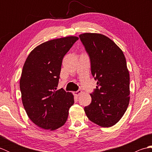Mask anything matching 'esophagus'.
<instances>
[{
    "instance_id": "34e87169",
    "label": "esophagus",
    "mask_w": 152,
    "mask_h": 152,
    "mask_svg": "<svg viewBox=\"0 0 152 152\" xmlns=\"http://www.w3.org/2000/svg\"><path fill=\"white\" fill-rule=\"evenodd\" d=\"M82 93V91H81V90H78V91L74 92V95H75L76 96H78V95H79L80 94H81Z\"/></svg>"
}]
</instances>
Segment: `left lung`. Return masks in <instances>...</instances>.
I'll list each match as a JSON object with an SVG mask.
<instances>
[{
  "label": "left lung",
  "mask_w": 152,
  "mask_h": 152,
  "mask_svg": "<svg viewBox=\"0 0 152 152\" xmlns=\"http://www.w3.org/2000/svg\"><path fill=\"white\" fill-rule=\"evenodd\" d=\"M91 60V73L97 80L87 117L102 127L120 120L130 101V77L123 51L110 38L100 33L80 34Z\"/></svg>",
  "instance_id": "obj_1"
}]
</instances>
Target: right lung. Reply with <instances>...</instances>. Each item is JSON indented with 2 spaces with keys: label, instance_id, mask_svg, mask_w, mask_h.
I'll list each match as a JSON object with an SVG mask.
<instances>
[{
  "label": "right lung",
  "instance_id": "add662e5",
  "mask_svg": "<svg viewBox=\"0 0 152 152\" xmlns=\"http://www.w3.org/2000/svg\"><path fill=\"white\" fill-rule=\"evenodd\" d=\"M78 39L69 36L45 42L24 63L19 82L23 105L31 120L44 129L62 127L74 102L72 93L56 89L63 57Z\"/></svg>",
  "mask_w": 152,
  "mask_h": 152
}]
</instances>
